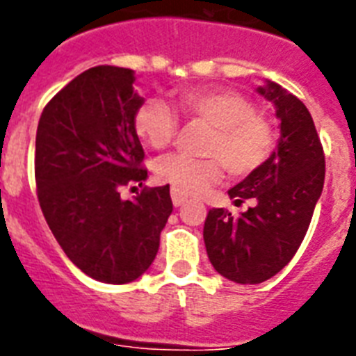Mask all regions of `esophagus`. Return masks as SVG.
Listing matches in <instances>:
<instances>
[{
    "label": "esophagus",
    "instance_id": "obj_1",
    "mask_svg": "<svg viewBox=\"0 0 356 356\" xmlns=\"http://www.w3.org/2000/svg\"><path fill=\"white\" fill-rule=\"evenodd\" d=\"M172 201L175 207H183L184 203H186V195L181 194V192H177L175 188H172Z\"/></svg>",
    "mask_w": 356,
    "mask_h": 356
}]
</instances>
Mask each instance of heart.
I'll use <instances>...</instances> for the list:
<instances>
[{
	"instance_id": "heart-1",
	"label": "heart",
	"mask_w": 356,
	"mask_h": 356,
	"mask_svg": "<svg viewBox=\"0 0 356 356\" xmlns=\"http://www.w3.org/2000/svg\"><path fill=\"white\" fill-rule=\"evenodd\" d=\"M175 108L188 123L211 127L201 145L203 159L164 156L156 162V181L184 195H195L222 179L223 168L231 177L253 175L270 161L277 147V129L259 114L251 97L227 88L181 90ZM133 129L151 149H164L179 134V118L161 99H145L133 114Z\"/></svg>"
}]
</instances>
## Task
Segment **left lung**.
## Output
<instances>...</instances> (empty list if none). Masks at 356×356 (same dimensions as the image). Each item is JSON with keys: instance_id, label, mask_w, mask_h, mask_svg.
<instances>
[{"instance_id": "8db88e82", "label": "left lung", "mask_w": 356, "mask_h": 356, "mask_svg": "<svg viewBox=\"0 0 356 356\" xmlns=\"http://www.w3.org/2000/svg\"><path fill=\"white\" fill-rule=\"evenodd\" d=\"M259 92L275 103L281 120L277 151L229 190L236 205H254L240 216L211 209L203 229L214 270L238 284L268 281L293 259L325 181V153L309 108L275 83Z\"/></svg>"}]
</instances>
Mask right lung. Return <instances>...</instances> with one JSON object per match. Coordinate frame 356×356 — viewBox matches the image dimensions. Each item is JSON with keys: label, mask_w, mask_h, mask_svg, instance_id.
Here are the masks:
<instances>
[{"label": "right lung", "mask_w": 356, "mask_h": 356, "mask_svg": "<svg viewBox=\"0 0 356 356\" xmlns=\"http://www.w3.org/2000/svg\"><path fill=\"white\" fill-rule=\"evenodd\" d=\"M133 70L96 66L47 102L36 129L35 181L42 214L83 273L108 284L138 279L155 260L173 211L170 186L120 190L147 177L133 129L142 97Z\"/></svg>", "instance_id": "right-lung-1"}]
</instances>
